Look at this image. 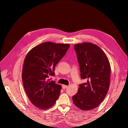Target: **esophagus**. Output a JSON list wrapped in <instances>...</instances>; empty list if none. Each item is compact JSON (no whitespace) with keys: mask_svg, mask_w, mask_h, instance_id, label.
Here are the masks:
<instances>
[{"mask_svg":"<svg viewBox=\"0 0 128 128\" xmlns=\"http://www.w3.org/2000/svg\"><path fill=\"white\" fill-rule=\"evenodd\" d=\"M62 88L64 89V88H67L68 87V86H65V85H62Z\"/></svg>","mask_w":128,"mask_h":128,"instance_id":"esophagus-1","label":"esophagus"}]
</instances>
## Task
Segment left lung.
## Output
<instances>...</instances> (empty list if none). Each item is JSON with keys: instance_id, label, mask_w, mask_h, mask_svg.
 I'll use <instances>...</instances> for the list:
<instances>
[{"instance_id": "1", "label": "left lung", "mask_w": 128, "mask_h": 128, "mask_svg": "<svg viewBox=\"0 0 128 128\" xmlns=\"http://www.w3.org/2000/svg\"><path fill=\"white\" fill-rule=\"evenodd\" d=\"M80 72L86 83L79 85L72 96L75 105L83 110L98 107L105 98L110 87V66L108 58L99 46L91 42L74 45Z\"/></svg>"}]
</instances>
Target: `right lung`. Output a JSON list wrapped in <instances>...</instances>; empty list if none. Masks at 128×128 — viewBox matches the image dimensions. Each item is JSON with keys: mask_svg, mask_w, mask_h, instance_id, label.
I'll list each match as a JSON object with an SVG mask.
<instances>
[{"mask_svg": "<svg viewBox=\"0 0 128 128\" xmlns=\"http://www.w3.org/2000/svg\"><path fill=\"white\" fill-rule=\"evenodd\" d=\"M70 45L45 42L32 48L26 56L22 78L25 91L32 103L47 110L59 97L61 86L50 80L56 64L66 54Z\"/></svg>", "mask_w": 128, "mask_h": 128, "instance_id": "obj_1", "label": "right lung"}]
</instances>
